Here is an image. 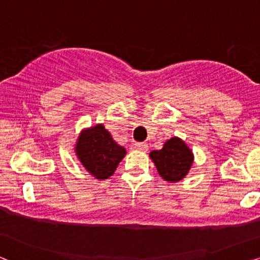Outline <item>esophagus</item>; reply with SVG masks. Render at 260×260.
I'll list each match as a JSON object with an SVG mask.
<instances>
[{"label": "esophagus", "mask_w": 260, "mask_h": 260, "mask_svg": "<svg viewBox=\"0 0 260 260\" xmlns=\"http://www.w3.org/2000/svg\"><path fill=\"white\" fill-rule=\"evenodd\" d=\"M136 148L139 151H143V152H146L148 150V146L147 144H144V143H137L136 144Z\"/></svg>", "instance_id": "34e87169"}]
</instances>
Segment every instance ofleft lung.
<instances>
[{"mask_svg":"<svg viewBox=\"0 0 260 260\" xmlns=\"http://www.w3.org/2000/svg\"><path fill=\"white\" fill-rule=\"evenodd\" d=\"M160 177L168 183H177L189 174L193 162V153L178 137L166 140L160 150L150 153Z\"/></svg>","mask_w":260,"mask_h":260,"instance_id":"8db88e82","label":"left lung"}]
</instances>
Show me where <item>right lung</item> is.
Returning a JSON list of instances; mask_svg holds the SVG:
<instances>
[{"label":"right lung","instance_id":"right-lung-1","mask_svg":"<svg viewBox=\"0 0 260 260\" xmlns=\"http://www.w3.org/2000/svg\"><path fill=\"white\" fill-rule=\"evenodd\" d=\"M74 150L83 168L100 181L113 176L119 162L127 153L102 123L83 128Z\"/></svg>","mask_w":260,"mask_h":260}]
</instances>
